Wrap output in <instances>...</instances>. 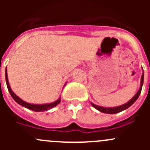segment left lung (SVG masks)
I'll return each instance as SVG.
<instances>
[{
  "instance_id": "8db88e82",
  "label": "left lung",
  "mask_w": 150,
  "mask_h": 150,
  "mask_svg": "<svg viewBox=\"0 0 150 150\" xmlns=\"http://www.w3.org/2000/svg\"><path fill=\"white\" fill-rule=\"evenodd\" d=\"M143 82H144V72L142 75V78H141V86L139 90V91L134 95V97L131 99L128 102H127L126 104H123V105L119 106V107H112V108H107V107H100V106H97L96 104L91 103L92 106H93L94 108H96V110H98L99 111L102 112L104 113H107V114H115V113L120 112L124 110H126L127 108L130 107V106L132 105L134 102L137 101V99H138V97L139 96L141 91H142V85H143Z\"/></svg>"
}]
</instances>
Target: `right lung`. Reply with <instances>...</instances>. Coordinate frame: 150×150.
<instances>
[{"instance_id":"right-lung-1","label":"right lung","mask_w":150,"mask_h":150,"mask_svg":"<svg viewBox=\"0 0 150 150\" xmlns=\"http://www.w3.org/2000/svg\"><path fill=\"white\" fill-rule=\"evenodd\" d=\"M6 85H7V88H8V90L9 91L11 96H12L14 101L16 102H17L18 104H20V105L23 106V107H26V108L29 109V110H31L33 111H35V112H43V111H46V110H50V109L53 108V107H56L59 103H60V99H58L56 102H53V103H50V104H29L27 103V102H24L23 100L20 99L19 97H18L13 91L11 89V87L9 86V83H8V77H7V69H6Z\"/></svg>"}]
</instances>
